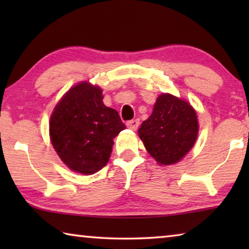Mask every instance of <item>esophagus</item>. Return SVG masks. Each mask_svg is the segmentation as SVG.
<instances>
[{
	"instance_id": "esophagus-1",
	"label": "esophagus",
	"mask_w": 249,
	"mask_h": 249,
	"mask_svg": "<svg viewBox=\"0 0 249 249\" xmlns=\"http://www.w3.org/2000/svg\"><path fill=\"white\" fill-rule=\"evenodd\" d=\"M127 127L132 130H136L138 128V126H140V120H132V121H128L127 123Z\"/></svg>"
}]
</instances>
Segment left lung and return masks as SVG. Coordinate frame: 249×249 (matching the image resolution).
Returning a JSON list of instances; mask_svg holds the SVG:
<instances>
[{
  "mask_svg": "<svg viewBox=\"0 0 249 249\" xmlns=\"http://www.w3.org/2000/svg\"><path fill=\"white\" fill-rule=\"evenodd\" d=\"M199 132L196 113L187 101L169 93L158 96L151 115L138 129L149 155L160 165H172L187 155Z\"/></svg>",
  "mask_w": 249,
  "mask_h": 249,
  "instance_id": "1",
  "label": "left lung"
}]
</instances>
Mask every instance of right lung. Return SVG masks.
<instances>
[{"label": "right lung", "instance_id": "add662e5", "mask_svg": "<svg viewBox=\"0 0 249 249\" xmlns=\"http://www.w3.org/2000/svg\"><path fill=\"white\" fill-rule=\"evenodd\" d=\"M125 128L116 109L104 105L102 90L84 81L71 88L54 107L49 135L66 166L92 175L107 165L113 140Z\"/></svg>", "mask_w": 249, "mask_h": 249}]
</instances>
